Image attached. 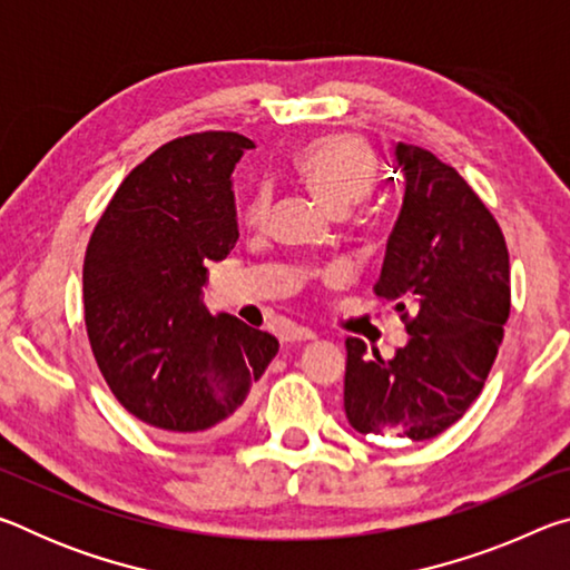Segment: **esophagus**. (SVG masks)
Listing matches in <instances>:
<instances>
[{"mask_svg": "<svg viewBox=\"0 0 570 570\" xmlns=\"http://www.w3.org/2000/svg\"><path fill=\"white\" fill-rule=\"evenodd\" d=\"M312 340H316V332L308 330V326H294V330L286 334V342H312Z\"/></svg>", "mask_w": 570, "mask_h": 570, "instance_id": "esophagus-1", "label": "esophagus"}]
</instances>
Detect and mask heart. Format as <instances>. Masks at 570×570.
I'll use <instances>...</instances> for the list:
<instances>
[{
    "instance_id": "1",
    "label": "heart",
    "mask_w": 570,
    "mask_h": 570,
    "mask_svg": "<svg viewBox=\"0 0 570 570\" xmlns=\"http://www.w3.org/2000/svg\"><path fill=\"white\" fill-rule=\"evenodd\" d=\"M296 170L336 210H346L370 196L377 180V166L370 148L352 135H330L308 142L296 156ZM272 204V190L266 183L248 193L244 200V220L248 226H262Z\"/></svg>"
}]
</instances>
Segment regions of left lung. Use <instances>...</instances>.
Returning <instances> with one entry per match:
<instances>
[{
	"label": "left lung",
	"mask_w": 570,
	"mask_h": 570,
	"mask_svg": "<svg viewBox=\"0 0 570 570\" xmlns=\"http://www.w3.org/2000/svg\"><path fill=\"white\" fill-rule=\"evenodd\" d=\"M404 200L374 294L397 302L410 342L392 360L346 340L344 412L362 435L432 440L478 400L510 314L498 220L460 173L397 142Z\"/></svg>",
	"instance_id": "8db88e82"
}]
</instances>
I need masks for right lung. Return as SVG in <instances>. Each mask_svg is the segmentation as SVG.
Returning <instances> with one entry per match:
<instances>
[{
    "label": "right lung",
    "mask_w": 570,
    "mask_h": 570,
    "mask_svg": "<svg viewBox=\"0 0 570 570\" xmlns=\"http://www.w3.org/2000/svg\"><path fill=\"white\" fill-rule=\"evenodd\" d=\"M254 142L206 130L135 166L95 226L82 266L85 326L110 392L168 432L220 430L278 352L274 334L200 302L206 264L238 240L230 173Z\"/></svg>",
    "instance_id": "obj_1"
}]
</instances>
